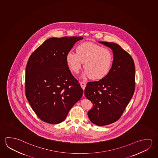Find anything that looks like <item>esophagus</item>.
<instances>
[{
	"label": "esophagus",
	"mask_w": 158,
	"mask_h": 158,
	"mask_svg": "<svg viewBox=\"0 0 158 158\" xmlns=\"http://www.w3.org/2000/svg\"><path fill=\"white\" fill-rule=\"evenodd\" d=\"M80 85L83 90H84L86 87V83L85 82H80Z\"/></svg>",
	"instance_id": "1"
}]
</instances>
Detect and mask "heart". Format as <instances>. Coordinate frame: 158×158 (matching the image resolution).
I'll list each match as a JSON object with an SVG mask.
<instances>
[{
    "mask_svg": "<svg viewBox=\"0 0 158 158\" xmlns=\"http://www.w3.org/2000/svg\"><path fill=\"white\" fill-rule=\"evenodd\" d=\"M76 52H69L66 61L73 72L77 74L83 63V77H89L92 80H101L110 72L113 64V53L108 48L90 42L81 43L76 48Z\"/></svg>",
    "mask_w": 158,
    "mask_h": 158,
    "instance_id": "heart-1",
    "label": "heart"
}]
</instances>
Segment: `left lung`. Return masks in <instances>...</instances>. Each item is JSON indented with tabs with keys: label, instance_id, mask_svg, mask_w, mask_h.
<instances>
[{
	"label": "left lung",
	"instance_id": "left-lung-1",
	"mask_svg": "<svg viewBox=\"0 0 158 158\" xmlns=\"http://www.w3.org/2000/svg\"><path fill=\"white\" fill-rule=\"evenodd\" d=\"M99 43L113 50V64L105 78L87 83L84 94L93 104L88 112L90 120L98 126H104L119 120L133 97L135 70L132 57L120 45Z\"/></svg>",
	"mask_w": 158,
	"mask_h": 158
}]
</instances>
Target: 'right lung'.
I'll return each mask as SVG.
<instances>
[{"instance_id": "1", "label": "right lung", "mask_w": 158, "mask_h": 158, "mask_svg": "<svg viewBox=\"0 0 158 158\" xmlns=\"http://www.w3.org/2000/svg\"><path fill=\"white\" fill-rule=\"evenodd\" d=\"M83 37L50 38L31 54L25 69V95L42 121H64L83 90L69 69L66 55Z\"/></svg>"}]
</instances>
